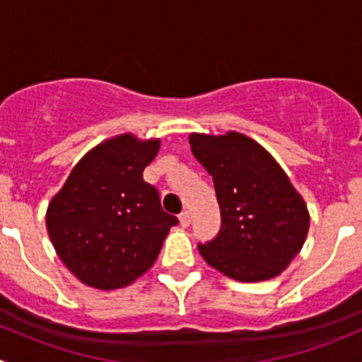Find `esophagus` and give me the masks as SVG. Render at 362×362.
I'll return each instance as SVG.
<instances>
[{
    "instance_id": "1",
    "label": "esophagus",
    "mask_w": 362,
    "mask_h": 362,
    "mask_svg": "<svg viewBox=\"0 0 362 362\" xmlns=\"http://www.w3.org/2000/svg\"><path fill=\"white\" fill-rule=\"evenodd\" d=\"M178 221H180L182 228H187V226L191 224V214H189V211H182V214L178 215Z\"/></svg>"
}]
</instances>
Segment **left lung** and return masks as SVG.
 Listing matches in <instances>:
<instances>
[{"mask_svg": "<svg viewBox=\"0 0 362 362\" xmlns=\"http://www.w3.org/2000/svg\"><path fill=\"white\" fill-rule=\"evenodd\" d=\"M192 154L211 175L221 208V229L198 243L211 268L240 282H261L282 273L301 250L310 215L275 159L240 133L191 134Z\"/></svg>", "mask_w": 362, "mask_h": 362, "instance_id": "8db88e82", "label": "left lung"}]
</instances>
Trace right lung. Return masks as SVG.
I'll use <instances>...</instances> for the list:
<instances>
[{
    "label": "right lung",
    "mask_w": 362,
    "mask_h": 362,
    "mask_svg": "<svg viewBox=\"0 0 362 362\" xmlns=\"http://www.w3.org/2000/svg\"><path fill=\"white\" fill-rule=\"evenodd\" d=\"M159 140L112 138L83 156L47 210V231L61 261L86 286H129L158 259L175 215L144 170Z\"/></svg>",
    "instance_id": "right-lung-1"
}]
</instances>
